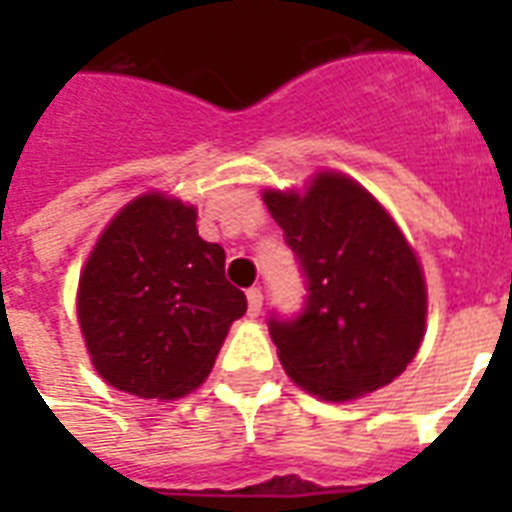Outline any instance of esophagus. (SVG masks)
I'll use <instances>...</instances> for the list:
<instances>
[{
  "label": "esophagus",
  "mask_w": 512,
  "mask_h": 512,
  "mask_svg": "<svg viewBox=\"0 0 512 512\" xmlns=\"http://www.w3.org/2000/svg\"><path fill=\"white\" fill-rule=\"evenodd\" d=\"M260 308H263V292L257 287L247 289V313L249 316H257L260 313Z\"/></svg>",
  "instance_id": "obj_1"
}]
</instances>
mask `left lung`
I'll return each instance as SVG.
<instances>
[{
	"label": "left lung",
	"mask_w": 512,
	"mask_h": 512,
	"mask_svg": "<svg viewBox=\"0 0 512 512\" xmlns=\"http://www.w3.org/2000/svg\"><path fill=\"white\" fill-rule=\"evenodd\" d=\"M308 276V308L271 321L289 380L345 404L385 388L425 337L428 284L414 247L388 209L345 172L319 170L303 188H263Z\"/></svg>",
	"instance_id": "obj_1"
}]
</instances>
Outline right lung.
<instances>
[{
    "label": "right lung",
    "instance_id": "right-lung-1",
    "mask_svg": "<svg viewBox=\"0 0 512 512\" xmlns=\"http://www.w3.org/2000/svg\"><path fill=\"white\" fill-rule=\"evenodd\" d=\"M247 297L225 279V252L204 241L196 207L146 191L116 212L87 255L76 319L100 380L172 401L207 380Z\"/></svg>",
    "mask_w": 512,
    "mask_h": 512
}]
</instances>
